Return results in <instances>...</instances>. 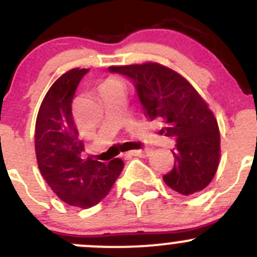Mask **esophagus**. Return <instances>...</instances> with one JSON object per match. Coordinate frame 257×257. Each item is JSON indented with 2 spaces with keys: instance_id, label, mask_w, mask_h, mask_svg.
Wrapping results in <instances>:
<instances>
[{
  "instance_id": "esophagus-1",
  "label": "esophagus",
  "mask_w": 257,
  "mask_h": 257,
  "mask_svg": "<svg viewBox=\"0 0 257 257\" xmlns=\"http://www.w3.org/2000/svg\"><path fill=\"white\" fill-rule=\"evenodd\" d=\"M152 150L150 148H145V150H137V151H131V152L127 153V156H136V157H142L147 158L148 156L151 155Z\"/></svg>"
}]
</instances>
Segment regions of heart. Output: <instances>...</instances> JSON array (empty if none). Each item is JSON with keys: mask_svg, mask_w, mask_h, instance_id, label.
<instances>
[{"mask_svg": "<svg viewBox=\"0 0 257 257\" xmlns=\"http://www.w3.org/2000/svg\"><path fill=\"white\" fill-rule=\"evenodd\" d=\"M101 86H121V83L117 80V79L110 78V79H107L106 81H104Z\"/></svg>", "mask_w": 257, "mask_h": 257, "instance_id": "obj_1", "label": "heart"}]
</instances>
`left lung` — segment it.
I'll list each match as a JSON object with an SVG mask.
<instances>
[{
    "label": "left lung",
    "mask_w": 257,
    "mask_h": 257,
    "mask_svg": "<svg viewBox=\"0 0 257 257\" xmlns=\"http://www.w3.org/2000/svg\"><path fill=\"white\" fill-rule=\"evenodd\" d=\"M134 81L145 116L163 123L161 135L174 137V166L163 176L169 188L190 195L211 182L220 160V132L205 100L177 71L158 63L110 67Z\"/></svg>",
    "instance_id": "8db88e82"
}]
</instances>
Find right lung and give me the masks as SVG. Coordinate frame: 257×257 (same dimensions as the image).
<instances>
[{
  "label": "right lung",
  "mask_w": 257,
  "mask_h": 257,
  "mask_svg": "<svg viewBox=\"0 0 257 257\" xmlns=\"http://www.w3.org/2000/svg\"><path fill=\"white\" fill-rule=\"evenodd\" d=\"M89 69H71L54 81L36 120L34 146L39 171L53 192L67 204L88 209L101 202L122 172L120 158L109 163L83 158V142L71 102Z\"/></svg>",
  "instance_id": "right-lung-1"
}]
</instances>
